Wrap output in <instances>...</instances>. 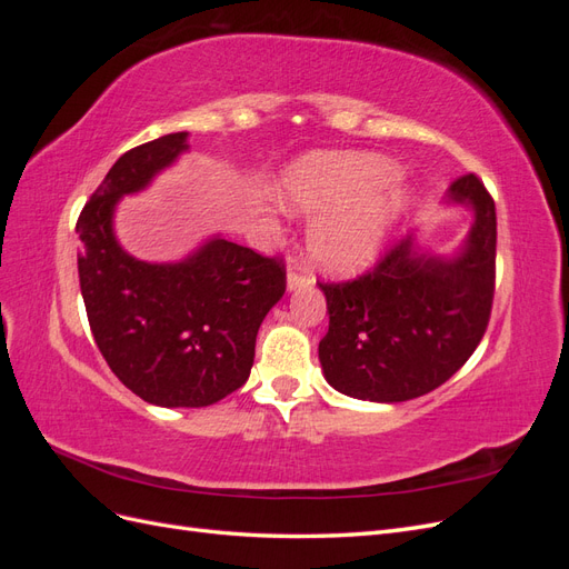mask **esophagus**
<instances>
[{
  "mask_svg": "<svg viewBox=\"0 0 569 569\" xmlns=\"http://www.w3.org/2000/svg\"><path fill=\"white\" fill-rule=\"evenodd\" d=\"M308 284V278L301 272V263H291L289 272H287V291H295L299 287H306Z\"/></svg>",
  "mask_w": 569,
  "mask_h": 569,
  "instance_id": "esophagus-1",
  "label": "esophagus"
}]
</instances>
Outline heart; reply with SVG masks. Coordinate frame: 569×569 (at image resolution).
I'll return each mask as SVG.
<instances>
[{"instance_id": "heart-1", "label": "heart", "mask_w": 569, "mask_h": 569, "mask_svg": "<svg viewBox=\"0 0 569 569\" xmlns=\"http://www.w3.org/2000/svg\"><path fill=\"white\" fill-rule=\"evenodd\" d=\"M399 166L380 153H311L282 178V201L318 216L308 230V258L327 274H353L380 253L389 230L410 206L393 184Z\"/></svg>"}]
</instances>
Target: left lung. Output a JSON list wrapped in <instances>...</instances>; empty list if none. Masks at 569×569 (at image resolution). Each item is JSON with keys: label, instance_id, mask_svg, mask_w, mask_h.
I'll list each match as a JSON object with an SVG mask.
<instances>
[{"label": "left lung", "instance_id": "8db88e82", "mask_svg": "<svg viewBox=\"0 0 569 569\" xmlns=\"http://www.w3.org/2000/svg\"><path fill=\"white\" fill-rule=\"evenodd\" d=\"M472 211L453 256L393 244L380 263L351 282H320L330 330L318 356L325 380L360 401L401 403L441 387L487 332L496 278V206L477 176L446 194Z\"/></svg>", "mask_w": 569, "mask_h": 569}]
</instances>
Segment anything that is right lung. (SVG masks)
<instances>
[{
	"label": "right lung",
	"instance_id": "right-lung-1",
	"mask_svg": "<svg viewBox=\"0 0 569 569\" xmlns=\"http://www.w3.org/2000/svg\"><path fill=\"white\" fill-rule=\"evenodd\" d=\"M187 132L126 151L78 218V274L97 347L142 401L203 408L249 380L256 335L284 295L280 258L211 237L176 263H147L118 244L113 211L189 149Z\"/></svg>",
	"mask_w": 569,
	"mask_h": 569
}]
</instances>
